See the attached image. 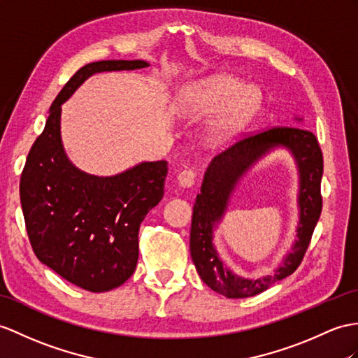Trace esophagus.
I'll use <instances>...</instances> for the list:
<instances>
[{
  "instance_id": "obj_1",
  "label": "esophagus",
  "mask_w": 358,
  "mask_h": 358,
  "mask_svg": "<svg viewBox=\"0 0 358 358\" xmlns=\"http://www.w3.org/2000/svg\"><path fill=\"white\" fill-rule=\"evenodd\" d=\"M178 182H179V185L184 187V188L193 187L194 182H196V171L191 170V169L182 170V171L178 174Z\"/></svg>"
}]
</instances>
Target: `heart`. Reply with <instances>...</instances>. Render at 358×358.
Returning a JSON list of instances; mask_svg holds the SVG:
<instances>
[{
  "mask_svg": "<svg viewBox=\"0 0 358 358\" xmlns=\"http://www.w3.org/2000/svg\"><path fill=\"white\" fill-rule=\"evenodd\" d=\"M263 95L238 77L219 74L185 86L179 95V108L185 113H208L226 110L214 124L217 136H226L241 129L258 112Z\"/></svg>",
  "mask_w": 358,
  "mask_h": 358,
  "instance_id": "obj_1",
  "label": "heart"
}]
</instances>
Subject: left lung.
I'll use <instances>...</instances> for the list:
<instances>
[{
    "label": "left lung",
    "mask_w": 358,
    "mask_h": 358,
    "mask_svg": "<svg viewBox=\"0 0 358 358\" xmlns=\"http://www.w3.org/2000/svg\"><path fill=\"white\" fill-rule=\"evenodd\" d=\"M284 145L295 156L300 169L301 219L299 240L282 266L259 280H245L224 268L212 246L213 223L221 220L229 196L238 179L270 148ZM324 156L315 134L296 126H272L245 135L240 141L215 155L208 165L200 194L193 208L189 252L202 281L229 299L249 298L267 290L276 281L292 275L302 263L322 211L320 180Z\"/></svg>",
    "instance_id": "8db88e82"
}]
</instances>
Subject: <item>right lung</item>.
I'll return each instance as SVG.
<instances>
[{
    "label": "right lung",
    "instance_id": "right-lung-1",
    "mask_svg": "<svg viewBox=\"0 0 358 358\" xmlns=\"http://www.w3.org/2000/svg\"><path fill=\"white\" fill-rule=\"evenodd\" d=\"M144 60H100L69 78L33 143L20 182L25 228L41 263L83 290L124 284L138 263V231L161 202L167 161L143 162L110 178L77 170L60 141V104L101 71L145 68Z\"/></svg>",
    "mask_w": 358,
    "mask_h": 358
}]
</instances>
